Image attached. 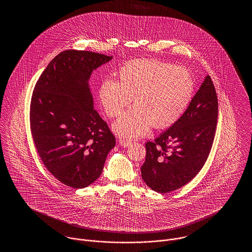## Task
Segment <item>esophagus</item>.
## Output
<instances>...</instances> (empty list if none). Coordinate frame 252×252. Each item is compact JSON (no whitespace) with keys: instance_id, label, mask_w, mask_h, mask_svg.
Returning a JSON list of instances; mask_svg holds the SVG:
<instances>
[{"instance_id":"1","label":"esophagus","mask_w":252,"mask_h":252,"mask_svg":"<svg viewBox=\"0 0 252 252\" xmlns=\"http://www.w3.org/2000/svg\"><path fill=\"white\" fill-rule=\"evenodd\" d=\"M119 144L122 145L123 147H128L129 145H131L132 142L130 140H126V139H120Z\"/></svg>"}]
</instances>
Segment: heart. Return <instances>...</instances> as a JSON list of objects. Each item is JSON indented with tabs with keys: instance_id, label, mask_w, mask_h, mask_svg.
Here are the masks:
<instances>
[{
	"instance_id": "b5f03b06",
	"label": "heart",
	"mask_w": 252,
	"mask_h": 252,
	"mask_svg": "<svg viewBox=\"0 0 252 252\" xmlns=\"http://www.w3.org/2000/svg\"><path fill=\"white\" fill-rule=\"evenodd\" d=\"M194 92L192 73L184 68L152 59L131 60L119 71V81L104 80L99 98L110 118L120 116L113 127L120 136L134 138L175 124L189 106Z\"/></svg>"
}]
</instances>
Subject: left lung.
Wrapping results in <instances>:
<instances>
[{
	"mask_svg": "<svg viewBox=\"0 0 252 252\" xmlns=\"http://www.w3.org/2000/svg\"><path fill=\"white\" fill-rule=\"evenodd\" d=\"M218 100L210 75L183 115L154 142L145 144L142 178L152 190L172 192L190 182L203 167L216 136Z\"/></svg>",
	"mask_w": 252,
	"mask_h": 252,
	"instance_id": "1",
	"label": "left lung"
}]
</instances>
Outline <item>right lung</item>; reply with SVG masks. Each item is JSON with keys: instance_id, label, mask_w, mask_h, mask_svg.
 <instances>
[{"instance_id": "add662e5", "label": "right lung", "mask_w": 252, "mask_h": 252, "mask_svg": "<svg viewBox=\"0 0 252 252\" xmlns=\"http://www.w3.org/2000/svg\"><path fill=\"white\" fill-rule=\"evenodd\" d=\"M112 57L66 50L36 81L30 104V129L37 154L49 172L74 189L94 182L115 137L94 108L89 79Z\"/></svg>"}]
</instances>
